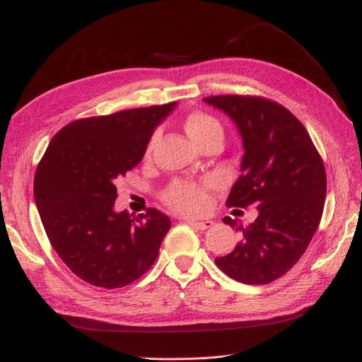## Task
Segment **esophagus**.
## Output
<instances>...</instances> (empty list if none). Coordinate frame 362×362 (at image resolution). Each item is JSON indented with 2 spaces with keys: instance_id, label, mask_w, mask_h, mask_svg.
<instances>
[{
  "instance_id": "1",
  "label": "esophagus",
  "mask_w": 362,
  "mask_h": 362,
  "mask_svg": "<svg viewBox=\"0 0 362 362\" xmlns=\"http://www.w3.org/2000/svg\"><path fill=\"white\" fill-rule=\"evenodd\" d=\"M187 222H188V224H189L191 227H194V228H197V230H206V228H210V227L213 226V221H209V219H204V221L188 219Z\"/></svg>"
}]
</instances>
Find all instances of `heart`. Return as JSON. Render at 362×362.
I'll use <instances>...</instances> for the list:
<instances>
[{"label": "heart", "mask_w": 362, "mask_h": 362, "mask_svg": "<svg viewBox=\"0 0 362 362\" xmlns=\"http://www.w3.org/2000/svg\"><path fill=\"white\" fill-rule=\"evenodd\" d=\"M183 129L197 146H201L214 135H222L219 121L204 112H191L187 115V118L183 119ZM152 144L153 140L149 144L148 152L151 151ZM163 201L175 211L194 214L204 211L209 206V194H206L204 185H197V183L187 180H177L166 188Z\"/></svg>", "instance_id": "b5f03b06"}]
</instances>
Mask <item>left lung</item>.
Segmentation results:
<instances>
[{
	"instance_id": "obj_1",
	"label": "left lung",
	"mask_w": 362,
	"mask_h": 362,
	"mask_svg": "<svg viewBox=\"0 0 362 362\" xmlns=\"http://www.w3.org/2000/svg\"><path fill=\"white\" fill-rule=\"evenodd\" d=\"M204 101L233 119L243 138L241 175L227 205L258 204V218L247 227L222 219L241 241L214 263L236 281L271 283L297 263L319 227L327 193L324 161L305 126L283 105L240 95Z\"/></svg>"
}]
</instances>
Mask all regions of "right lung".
Wrapping results in <instances>:
<instances>
[{
	"instance_id": "1",
	"label": "right lung",
	"mask_w": 362,
	"mask_h": 362,
	"mask_svg": "<svg viewBox=\"0 0 362 362\" xmlns=\"http://www.w3.org/2000/svg\"><path fill=\"white\" fill-rule=\"evenodd\" d=\"M175 103L73 121L52 136L37 166L34 199L54 250L93 286L130 284L156 263L171 227L161 211H115L118 177L140 163Z\"/></svg>"
}]
</instances>
